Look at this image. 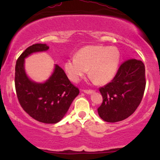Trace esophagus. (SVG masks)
Masks as SVG:
<instances>
[{
    "label": "esophagus",
    "mask_w": 160,
    "mask_h": 160,
    "mask_svg": "<svg viewBox=\"0 0 160 160\" xmlns=\"http://www.w3.org/2000/svg\"><path fill=\"white\" fill-rule=\"evenodd\" d=\"M82 92H83L86 93V94H91V93L94 92L95 91L92 90V89H83V90H82Z\"/></svg>",
    "instance_id": "34e87169"
}]
</instances>
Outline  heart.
Segmentation results:
<instances>
[{
  "label": "heart",
  "mask_w": 160,
  "mask_h": 160,
  "mask_svg": "<svg viewBox=\"0 0 160 160\" xmlns=\"http://www.w3.org/2000/svg\"><path fill=\"white\" fill-rule=\"evenodd\" d=\"M120 60V53L117 47L87 46L80 49L76 57L66 61L65 68L73 82L79 81L89 68V74L98 83H105L114 78Z\"/></svg>",
  "instance_id": "1"
}]
</instances>
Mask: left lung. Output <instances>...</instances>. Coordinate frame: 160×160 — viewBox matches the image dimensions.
<instances>
[{"instance_id":"left-lung-1","label":"left lung","mask_w":160,"mask_h":160,"mask_svg":"<svg viewBox=\"0 0 160 160\" xmlns=\"http://www.w3.org/2000/svg\"><path fill=\"white\" fill-rule=\"evenodd\" d=\"M146 86L145 66L130 58L121 64L113 80L99 88L103 102L99 117L108 122L122 121L131 116L140 104Z\"/></svg>"}]
</instances>
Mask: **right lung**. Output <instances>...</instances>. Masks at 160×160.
Returning a JSON list of instances; mask_svg holds the SVG:
<instances>
[{
	"mask_svg": "<svg viewBox=\"0 0 160 160\" xmlns=\"http://www.w3.org/2000/svg\"><path fill=\"white\" fill-rule=\"evenodd\" d=\"M48 49L46 44L36 43L20 55L15 68V87L20 105L28 114L38 122L53 124L63 118L80 91L58 65L43 83L33 82L28 78L24 68L25 58L33 52Z\"/></svg>",
	"mask_w": 160,
	"mask_h": 160,
	"instance_id": "right-lung-1",
	"label": "right lung"
}]
</instances>
